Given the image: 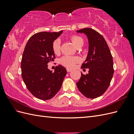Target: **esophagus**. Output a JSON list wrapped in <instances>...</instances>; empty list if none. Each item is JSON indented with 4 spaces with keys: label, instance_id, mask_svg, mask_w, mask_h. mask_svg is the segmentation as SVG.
I'll return each mask as SVG.
<instances>
[{
    "label": "esophagus",
    "instance_id": "esophagus-1",
    "mask_svg": "<svg viewBox=\"0 0 134 134\" xmlns=\"http://www.w3.org/2000/svg\"><path fill=\"white\" fill-rule=\"evenodd\" d=\"M66 71L68 72H70L71 71V70L70 69H69V68H66Z\"/></svg>",
    "mask_w": 134,
    "mask_h": 134
}]
</instances>
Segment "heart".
Returning a JSON list of instances; mask_svg holds the SVG:
<instances>
[{"mask_svg": "<svg viewBox=\"0 0 134 134\" xmlns=\"http://www.w3.org/2000/svg\"><path fill=\"white\" fill-rule=\"evenodd\" d=\"M71 40L76 47L82 46L84 41L83 38L79 36H72L71 37ZM52 50L55 54L60 53L61 50V41L59 39L56 40L52 43ZM80 61V58L76 56H71L69 55L64 56L60 59V62L63 65L67 68H72L74 66L75 64Z\"/></svg>", "mask_w": 134, "mask_h": 134, "instance_id": "obj_1", "label": "heart"}]
</instances>
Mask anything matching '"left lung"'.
<instances>
[{"mask_svg":"<svg viewBox=\"0 0 134 134\" xmlns=\"http://www.w3.org/2000/svg\"><path fill=\"white\" fill-rule=\"evenodd\" d=\"M84 34L88 40L87 58L81 68L89 69V73L82 74L76 86L88 98H96L106 91L114 72L111 51L103 36L94 30L85 28L76 31Z\"/></svg>","mask_w":134,"mask_h":134,"instance_id":"obj_1","label":"left lung"}]
</instances>
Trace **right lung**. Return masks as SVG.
Segmentation results:
<instances>
[{"instance_id":"obj_1","label":"right lung","mask_w":134,"mask_h":134,"mask_svg":"<svg viewBox=\"0 0 134 134\" xmlns=\"http://www.w3.org/2000/svg\"><path fill=\"white\" fill-rule=\"evenodd\" d=\"M63 32L35 34L24 50L21 65L22 79L29 91L40 99L54 97L66 74V69L62 65L56 66L54 72L47 68V64L55 58L52 43Z\"/></svg>"}]
</instances>
